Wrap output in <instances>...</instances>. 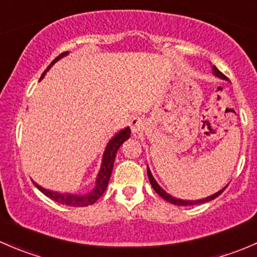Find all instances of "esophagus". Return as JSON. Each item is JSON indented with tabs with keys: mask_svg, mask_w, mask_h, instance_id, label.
<instances>
[{
	"mask_svg": "<svg viewBox=\"0 0 257 257\" xmlns=\"http://www.w3.org/2000/svg\"><path fill=\"white\" fill-rule=\"evenodd\" d=\"M131 129L133 132V134H139L144 131L145 128V120L141 116H133L131 120Z\"/></svg>",
	"mask_w": 257,
	"mask_h": 257,
	"instance_id": "34e87169",
	"label": "esophagus"
}]
</instances>
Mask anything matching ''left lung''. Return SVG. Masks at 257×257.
<instances>
[{
  "mask_svg": "<svg viewBox=\"0 0 257 257\" xmlns=\"http://www.w3.org/2000/svg\"><path fill=\"white\" fill-rule=\"evenodd\" d=\"M212 74H214V76H216V77H219V78H221V79H227L226 77H225L224 74H222L221 72H220L219 69H217L216 67H215V66H212ZM147 172H148V178H149V181H150V184H152L153 189H154V190L157 191V193L159 194V195L162 196V198L164 199V200L169 201V203L174 204V205H178V206L198 205V204H204V203H208V201H210V200H214L215 198H217V196H219L220 194H222V191H224L225 189H226V186H227V185H226V186H225V188H222L221 190H219V191H217V193L212 194V195L208 196V198L199 199V200H183V199H177V198H175V196H172V195H170V194H168L167 191H165L164 189H163L162 186H160L159 184H158L157 181H155V179L153 178V175H152V172H150L149 167H147Z\"/></svg>",
  "mask_w": 257,
  "mask_h": 257,
  "instance_id": "8db88e82",
  "label": "left lung"
}]
</instances>
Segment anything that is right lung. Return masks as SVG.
<instances>
[{"mask_svg": "<svg viewBox=\"0 0 257 257\" xmlns=\"http://www.w3.org/2000/svg\"><path fill=\"white\" fill-rule=\"evenodd\" d=\"M68 53L69 52H64V53H62L61 56L57 57V58L49 64L48 68L43 72V74L41 76V79L46 76V73L49 71V68H51L57 61H59L61 58L66 57ZM129 137H131V128L126 126V128L119 131L118 133H116L115 136L108 142L107 147H105L104 149V153H103L102 164H100L99 172H98L97 178H95V185L89 193L83 194V195H77V194H69V193H58V191L47 190V189L42 188V186L38 185V184L35 183V181H33V184H35L36 188H37L40 191H42L46 196H48V198L52 199V200L57 201V203L63 204V205L74 206V208L92 205V204H94L95 201L103 195V193H104L105 189H107L110 175H112V170H113L114 160H115L116 152H118V149L120 148V145L123 144L126 139H129Z\"/></svg>", "mask_w": 257, "mask_h": 257, "instance_id": "obj_1", "label": "right lung"}]
</instances>
